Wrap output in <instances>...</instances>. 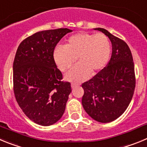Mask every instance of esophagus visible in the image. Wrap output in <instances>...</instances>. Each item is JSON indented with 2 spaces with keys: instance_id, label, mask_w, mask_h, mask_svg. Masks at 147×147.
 I'll use <instances>...</instances> for the list:
<instances>
[{
  "instance_id": "esophagus-1",
  "label": "esophagus",
  "mask_w": 147,
  "mask_h": 147,
  "mask_svg": "<svg viewBox=\"0 0 147 147\" xmlns=\"http://www.w3.org/2000/svg\"><path fill=\"white\" fill-rule=\"evenodd\" d=\"M78 86H79V84H77V83H72V88H75V87H77Z\"/></svg>"
}]
</instances>
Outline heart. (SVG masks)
<instances>
[{"label":"heart","mask_w":147,"mask_h":147,"mask_svg":"<svg viewBox=\"0 0 147 147\" xmlns=\"http://www.w3.org/2000/svg\"><path fill=\"white\" fill-rule=\"evenodd\" d=\"M111 54V43L105 34L79 33L67 39L65 47L58 46L53 52V58L57 67L61 71L75 65L66 75L71 81L79 82L87 79L92 72L93 75L105 68Z\"/></svg>","instance_id":"obj_1"}]
</instances>
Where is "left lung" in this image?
<instances>
[{
	"label": "left lung",
	"mask_w": 147,
	"mask_h": 147,
	"mask_svg": "<svg viewBox=\"0 0 147 147\" xmlns=\"http://www.w3.org/2000/svg\"><path fill=\"white\" fill-rule=\"evenodd\" d=\"M111 42V58L108 65L82 84L84 94L82 105L93 119L108 123L126 111L136 87L134 63L129 47L125 41L101 28Z\"/></svg>",
	"instance_id": "obj_1"
}]
</instances>
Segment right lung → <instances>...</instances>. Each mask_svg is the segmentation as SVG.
<instances>
[{
  "mask_svg": "<svg viewBox=\"0 0 147 147\" xmlns=\"http://www.w3.org/2000/svg\"><path fill=\"white\" fill-rule=\"evenodd\" d=\"M68 28L39 31L20 44L13 63L14 96L23 113L42 126H50L63 116L69 95V82L63 76L53 58L56 45Z\"/></svg>",
  "mask_w": 147,
  "mask_h": 147,
  "instance_id": "1",
  "label": "right lung"
}]
</instances>
